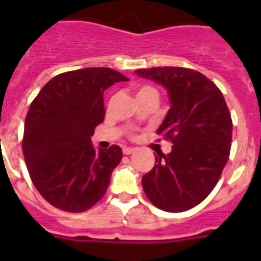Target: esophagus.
Returning a JSON list of instances; mask_svg holds the SVG:
<instances>
[{
	"mask_svg": "<svg viewBox=\"0 0 261 261\" xmlns=\"http://www.w3.org/2000/svg\"><path fill=\"white\" fill-rule=\"evenodd\" d=\"M135 151H136L135 147H124L123 149V153L125 154V155H129V154L135 153Z\"/></svg>",
	"mask_w": 261,
	"mask_h": 261,
	"instance_id": "obj_1",
	"label": "esophagus"
}]
</instances>
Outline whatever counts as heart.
<instances>
[{"label": "heart", "instance_id": "b5f03b06", "mask_svg": "<svg viewBox=\"0 0 261 261\" xmlns=\"http://www.w3.org/2000/svg\"><path fill=\"white\" fill-rule=\"evenodd\" d=\"M146 94H155V95H158L155 90H154L153 87H150V86H142V87H140V89H138L137 96L138 95H146Z\"/></svg>", "mask_w": 261, "mask_h": 261}]
</instances>
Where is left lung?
Here are the masks:
<instances>
[{
	"instance_id": "1",
	"label": "left lung",
	"mask_w": 261,
	"mask_h": 261,
	"mask_svg": "<svg viewBox=\"0 0 261 261\" xmlns=\"http://www.w3.org/2000/svg\"><path fill=\"white\" fill-rule=\"evenodd\" d=\"M135 73L167 90L170 110L156 133L174 144L167 155H155L151 171L142 176V188L158 209L186 212L213 191L227 163L229 108L220 89L200 71L162 66Z\"/></svg>"
}]
</instances>
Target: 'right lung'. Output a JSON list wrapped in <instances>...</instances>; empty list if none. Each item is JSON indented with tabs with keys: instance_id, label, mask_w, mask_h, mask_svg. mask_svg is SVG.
Segmentation results:
<instances>
[{
	"instance_id": "1",
	"label": "right lung",
	"mask_w": 261,
	"mask_h": 261,
	"mask_svg": "<svg viewBox=\"0 0 261 261\" xmlns=\"http://www.w3.org/2000/svg\"><path fill=\"white\" fill-rule=\"evenodd\" d=\"M125 75L110 68L66 71L44 85L24 120L23 155L40 195L65 212L78 213L102 199L121 149H98L94 129L105 119L103 94Z\"/></svg>"
}]
</instances>
